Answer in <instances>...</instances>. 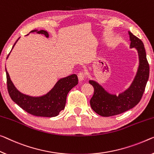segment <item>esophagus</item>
Masks as SVG:
<instances>
[{
  "instance_id": "1",
  "label": "esophagus",
  "mask_w": 154,
  "mask_h": 154,
  "mask_svg": "<svg viewBox=\"0 0 154 154\" xmlns=\"http://www.w3.org/2000/svg\"><path fill=\"white\" fill-rule=\"evenodd\" d=\"M78 77H79V79L80 81H82V80H84L85 79V75L83 72H80L78 74Z\"/></svg>"
}]
</instances>
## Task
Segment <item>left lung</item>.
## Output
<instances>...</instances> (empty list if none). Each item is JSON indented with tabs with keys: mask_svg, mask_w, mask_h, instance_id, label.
I'll return each instance as SVG.
<instances>
[{
	"mask_svg": "<svg viewBox=\"0 0 154 154\" xmlns=\"http://www.w3.org/2000/svg\"><path fill=\"white\" fill-rule=\"evenodd\" d=\"M128 32L131 41L130 48L136 49L139 59L138 70L128 88L116 95L109 93L96 80H89L94 88L90 105L94 112L102 116H112L134 108L141 100L148 81L149 65L143 42L131 32Z\"/></svg>",
	"mask_w": 154,
	"mask_h": 154,
	"instance_id": "1",
	"label": "left lung"
}]
</instances>
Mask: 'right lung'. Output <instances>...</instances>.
Wrapping results in <instances>:
<instances>
[{
  "instance_id": "add662e5",
  "label": "right lung",
  "mask_w": 154,
  "mask_h": 154,
  "mask_svg": "<svg viewBox=\"0 0 154 154\" xmlns=\"http://www.w3.org/2000/svg\"><path fill=\"white\" fill-rule=\"evenodd\" d=\"M34 32L43 34L49 38V33L45 30L34 29L29 33ZM19 39L20 38H18L14 43L11 50ZM10 53L9 54L7 59L8 58ZM5 71L8 92L11 100L25 112L36 116H57L59 113L65 109L66 99L69 91L79 83L77 75L72 74L59 79L47 94L39 96H32L23 94L18 90L11 81L6 68Z\"/></svg>"
}]
</instances>
